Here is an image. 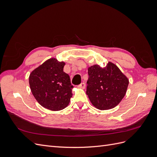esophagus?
Wrapping results in <instances>:
<instances>
[{
  "label": "esophagus",
  "instance_id": "esophagus-1",
  "mask_svg": "<svg viewBox=\"0 0 157 157\" xmlns=\"http://www.w3.org/2000/svg\"><path fill=\"white\" fill-rule=\"evenodd\" d=\"M78 87L79 88H82V89H84V88H85V87H86V84H85L84 82H82L81 84L78 85Z\"/></svg>",
  "mask_w": 157,
  "mask_h": 157
}]
</instances>
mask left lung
Instances as JSON below:
<instances>
[{"label":"left lung","instance_id":"1","mask_svg":"<svg viewBox=\"0 0 157 157\" xmlns=\"http://www.w3.org/2000/svg\"><path fill=\"white\" fill-rule=\"evenodd\" d=\"M86 94L92 105L99 110L115 107L126 93L129 80L117 66L109 62L105 67H90Z\"/></svg>","mask_w":157,"mask_h":157}]
</instances>
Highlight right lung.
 Listing matches in <instances>:
<instances>
[{
	"instance_id": "right-lung-1",
	"label": "right lung",
	"mask_w": 157,
	"mask_h": 157,
	"mask_svg": "<svg viewBox=\"0 0 157 157\" xmlns=\"http://www.w3.org/2000/svg\"><path fill=\"white\" fill-rule=\"evenodd\" d=\"M63 61L56 58L46 60L33 70L29 78L32 94L40 105L51 111L67 107L72 97L73 85L68 74L63 71Z\"/></svg>"
}]
</instances>
